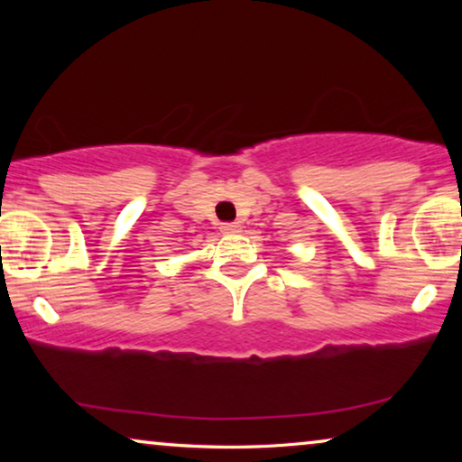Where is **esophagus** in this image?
<instances>
[{
	"instance_id": "obj_1",
	"label": "esophagus",
	"mask_w": 462,
	"mask_h": 462,
	"mask_svg": "<svg viewBox=\"0 0 462 462\" xmlns=\"http://www.w3.org/2000/svg\"><path fill=\"white\" fill-rule=\"evenodd\" d=\"M220 231L231 236V233H239V223H223L220 225Z\"/></svg>"
}]
</instances>
